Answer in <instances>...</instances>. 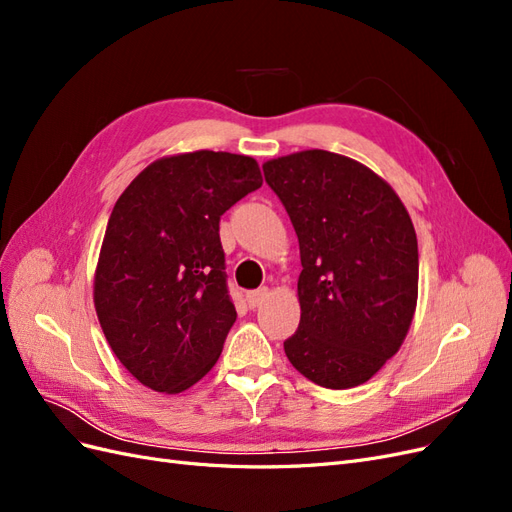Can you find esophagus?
<instances>
[{
  "instance_id": "esophagus-1",
  "label": "esophagus",
  "mask_w": 512,
  "mask_h": 512,
  "mask_svg": "<svg viewBox=\"0 0 512 512\" xmlns=\"http://www.w3.org/2000/svg\"><path fill=\"white\" fill-rule=\"evenodd\" d=\"M267 297H269V290H267V288L252 290V292H247V305H250V307H258Z\"/></svg>"
}]
</instances>
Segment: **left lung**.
I'll list each match as a JSON object with an SVG mask.
<instances>
[{
  "label": "left lung",
  "instance_id": "8db88e82",
  "mask_svg": "<svg viewBox=\"0 0 512 512\" xmlns=\"http://www.w3.org/2000/svg\"><path fill=\"white\" fill-rule=\"evenodd\" d=\"M299 237L292 367L324 389L367 382L401 348L418 297V245L395 190L361 162L307 149L262 164Z\"/></svg>",
  "mask_w": 512,
  "mask_h": 512
}]
</instances>
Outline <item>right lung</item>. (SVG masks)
<instances>
[{"instance_id":"right-lung-1","label":"right lung","mask_w":512,"mask_h":512,"mask_svg":"<svg viewBox=\"0 0 512 512\" xmlns=\"http://www.w3.org/2000/svg\"><path fill=\"white\" fill-rule=\"evenodd\" d=\"M262 185L250 156L192 151L160 158L113 207L94 280L108 346L149 389H190L220 359L237 320L220 218Z\"/></svg>"}]
</instances>
